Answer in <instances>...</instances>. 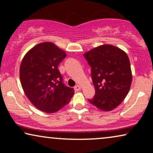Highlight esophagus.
I'll return each instance as SVG.
<instances>
[{
  "label": "esophagus",
  "mask_w": 153,
  "mask_h": 153,
  "mask_svg": "<svg viewBox=\"0 0 153 153\" xmlns=\"http://www.w3.org/2000/svg\"><path fill=\"white\" fill-rule=\"evenodd\" d=\"M81 88V85H76V86L74 87V90L76 91H79Z\"/></svg>",
  "instance_id": "obj_1"
}]
</instances>
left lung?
Masks as SVG:
<instances>
[{
	"instance_id": "left-lung-1",
	"label": "left lung",
	"mask_w": 153,
	"mask_h": 153,
	"mask_svg": "<svg viewBox=\"0 0 153 153\" xmlns=\"http://www.w3.org/2000/svg\"><path fill=\"white\" fill-rule=\"evenodd\" d=\"M91 67L95 88L93 99L88 100L97 108L109 111L120 105L129 93L132 74L127 53L110 45L94 48L83 54Z\"/></svg>"
}]
</instances>
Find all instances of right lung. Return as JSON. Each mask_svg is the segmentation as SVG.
<instances>
[{
	"instance_id": "add662e5",
	"label": "right lung",
	"mask_w": 153,
	"mask_h": 153,
	"mask_svg": "<svg viewBox=\"0 0 153 153\" xmlns=\"http://www.w3.org/2000/svg\"><path fill=\"white\" fill-rule=\"evenodd\" d=\"M66 53L53 43L35 45L23 58L19 70L21 84L26 97L38 109L57 112L70 102L74 88L66 86L58 70Z\"/></svg>"
}]
</instances>
